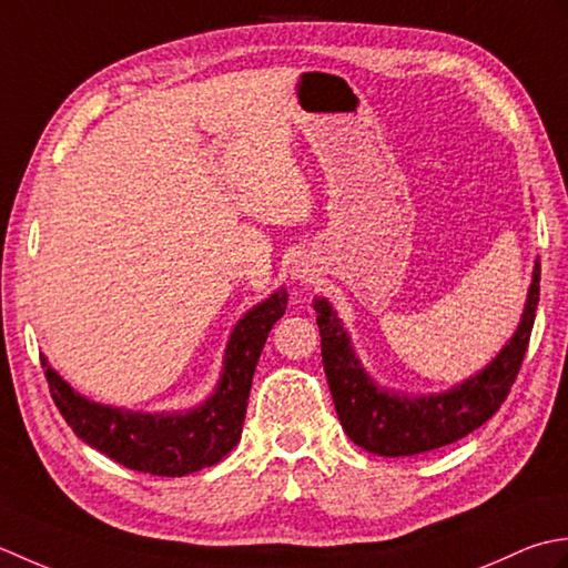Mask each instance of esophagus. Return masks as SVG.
Here are the masks:
<instances>
[{"label":"esophagus","mask_w":568,"mask_h":568,"mask_svg":"<svg viewBox=\"0 0 568 568\" xmlns=\"http://www.w3.org/2000/svg\"><path fill=\"white\" fill-rule=\"evenodd\" d=\"M292 276H294V280H298V282H308L311 280L308 264L306 262H296L294 267H292Z\"/></svg>","instance_id":"esophagus-1"}]
</instances>
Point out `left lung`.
Here are the masks:
<instances>
[{
    "mask_svg": "<svg viewBox=\"0 0 568 568\" xmlns=\"http://www.w3.org/2000/svg\"><path fill=\"white\" fill-rule=\"evenodd\" d=\"M539 260L513 338L480 373L436 395H404L379 387L355 355L348 331L328 298L316 296V323L328 387L343 432L351 442L377 456H416L458 442L483 426L510 395L525 361L539 304Z\"/></svg>",
    "mask_w": 568,
    "mask_h": 568,
    "instance_id": "obj_1",
    "label": "left lung"
}]
</instances>
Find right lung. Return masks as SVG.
Here are the masks:
<instances>
[{
	"instance_id": "add662e5",
	"label": "right lung",
	"mask_w": 568,
	"mask_h": 568,
	"mask_svg": "<svg viewBox=\"0 0 568 568\" xmlns=\"http://www.w3.org/2000/svg\"><path fill=\"white\" fill-rule=\"evenodd\" d=\"M286 288L252 306L225 345L211 397L183 412H134L92 402L75 392L41 355L51 397L78 438L124 468L181 478L223 460L240 442L252 375L267 335L286 311Z\"/></svg>"
}]
</instances>
